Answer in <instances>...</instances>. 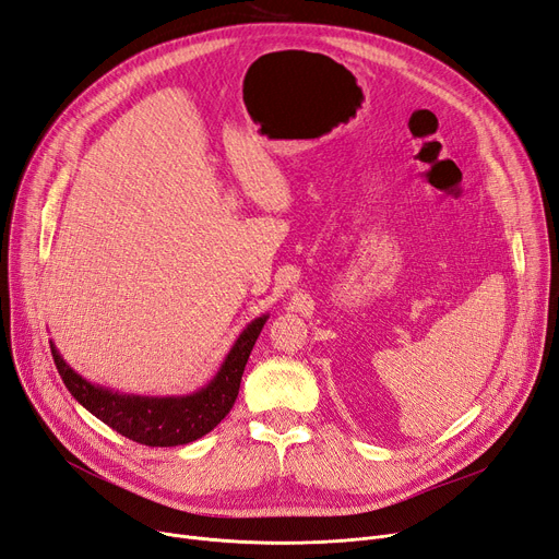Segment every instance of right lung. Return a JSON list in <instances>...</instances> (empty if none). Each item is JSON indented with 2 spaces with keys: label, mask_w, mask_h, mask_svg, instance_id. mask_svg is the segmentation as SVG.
<instances>
[{
  "label": "right lung",
  "mask_w": 559,
  "mask_h": 559,
  "mask_svg": "<svg viewBox=\"0 0 559 559\" xmlns=\"http://www.w3.org/2000/svg\"><path fill=\"white\" fill-rule=\"evenodd\" d=\"M264 322L266 314L251 322L245 333L237 337L219 374L203 391L187 397H136L105 391V388L93 385L72 372L55 345L50 347L55 366L70 395L86 411H91L95 418H100L105 425L123 433L126 439L134 443L151 448H174L201 439V436L212 431L228 416V411L237 400L249 354Z\"/></svg>",
  "instance_id": "add662e5"
}]
</instances>
